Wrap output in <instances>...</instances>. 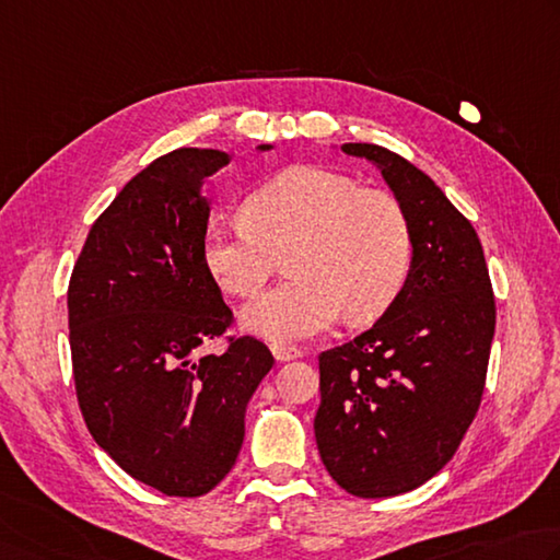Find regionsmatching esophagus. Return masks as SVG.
I'll return each mask as SVG.
<instances>
[{
	"label": "esophagus",
	"mask_w": 560,
	"mask_h": 560,
	"mask_svg": "<svg viewBox=\"0 0 560 560\" xmlns=\"http://www.w3.org/2000/svg\"><path fill=\"white\" fill-rule=\"evenodd\" d=\"M271 354L277 357V361H291V359H301L303 349L293 347V345H283V342H273L271 345Z\"/></svg>",
	"instance_id": "esophagus-1"
}]
</instances>
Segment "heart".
I'll list each match as a JSON object with an SVG mask.
<instances>
[{
	"label": "heart",
	"mask_w": 560,
	"mask_h": 560,
	"mask_svg": "<svg viewBox=\"0 0 560 560\" xmlns=\"http://www.w3.org/2000/svg\"><path fill=\"white\" fill-rule=\"evenodd\" d=\"M295 279L243 313L249 332L291 342L325 332L339 315L374 320L410 279L415 237L396 196L327 167H291L245 201V221L206 230L203 267L223 291L252 299L289 255Z\"/></svg>",
	"instance_id": "1"
}]
</instances>
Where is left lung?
<instances>
[{
    "label": "left lung",
    "mask_w": 560,
    "mask_h": 560,
    "mask_svg": "<svg viewBox=\"0 0 560 560\" xmlns=\"http://www.w3.org/2000/svg\"><path fill=\"white\" fill-rule=\"evenodd\" d=\"M402 203L415 237L410 279L378 320L320 364L315 440L327 474L357 498H390L440 474L486 390L495 295L464 213L422 170L381 145L345 142Z\"/></svg>",
    "instance_id": "obj_1"
}]
</instances>
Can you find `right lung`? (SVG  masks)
I'll use <instances>...</instances> for the list:
<instances>
[{"label":"right lung","mask_w":560,"mask_h":560,"mask_svg":"<svg viewBox=\"0 0 560 560\" xmlns=\"http://www.w3.org/2000/svg\"><path fill=\"white\" fill-rule=\"evenodd\" d=\"M269 150V145H259ZM230 158L179 148L150 162L96 218L74 261L68 325L86 430L140 483L199 498L235 466L245 405L273 357L235 323L203 267L201 184Z\"/></svg>","instance_id":"obj_1"}]
</instances>
